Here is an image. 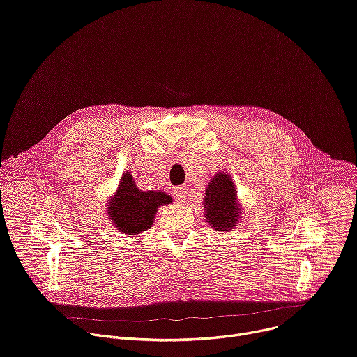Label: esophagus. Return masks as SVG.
Here are the masks:
<instances>
[{
  "mask_svg": "<svg viewBox=\"0 0 357 357\" xmlns=\"http://www.w3.org/2000/svg\"><path fill=\"white\" fill-rule=\"evenodd\" d=\"M186 193H188V189H186L185 186H178V188L174 190V197H175L178 202H185Z\"/></svg>",
  "mask_w": 357,
  "mask_h": 357,
  "instance_id": "obj_1",
  "label": "esophagus"
}]
</instances>
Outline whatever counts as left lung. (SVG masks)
Segmentation results:
<instances>
[{
    "mask_svg": "<svg viewBox=\"0 0 357 357\" xmlns=\"http://www.w3.org/2000/svg\"><path fill=\"white\" fill-rule=\"evenodd\" d=\"M205 205V219L218 231L231 230L240 216L237 203V190L231 176L225 172L216 174L208 185L206 196L203 197Z\"/></svg>",
    "mask_w": 357,
    "mask_h": 357,
    "instance_id": "obj_1",
    "label": "left lung"
}]
</instances>
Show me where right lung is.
Instances as JSON below:
<instances>
[{
    "label": "right lung",
    "instance_id": "right-lung-1",
    "mask_svg": "<svg viewBox=\"0 0 357 357\" xmlns=\"http://www.w3.org/2000/svg\"><path fill=\"white\" fill-rule=\"evenodd\" d=\"M168 203H172L169 195L158 190H139L132 175L126 172L117 192L107 203V213L113 225L130 237L148 230L154 223L158 208Z\"/></svg>",
    "mask_w": 357,
    "mask_h": 357
}]
</instances>
